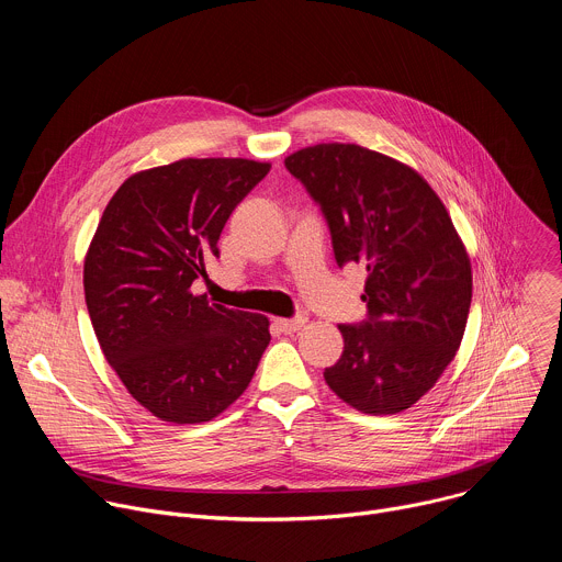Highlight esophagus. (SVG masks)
Listing matches in <instances>:
<instances>
[{
	"mask_svg": "<svg viewBox=\"0 0 562 562\" xmlns=\"http://www.w3.org/2000/svg\"><path fill=\"white\" fill-rule=\"evenodd\" d=\"M306 325V317L304 315H295V317H278L276 319V327L282 334H295Z\"/></svg>",
	"mask_w": 562,
	"mask_h": 562,
	"instance_id": "esophagus-1",
	"label": "esophagus"
}]
</instances>
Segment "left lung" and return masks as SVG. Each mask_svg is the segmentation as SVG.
<instances>
[{
    "mask_svg": "<svg viewBox=\"0 0 562 562\" xmlns=\"http://www.w3.org/2000/svg\"><path fill=\"white\" fill-rule=\"evenodd\" d=\"M323 211L338 267H367V317L338 325L325 369L362 414L409 409L453 360L471 306V265L434 189L409 167L358 144H315L284 159Z\"/></svg>",
    "mask_w": 562,
    "mask_h": 562,
    "instance_id": "8db88e82",
    "label": "left lung"
}]
</instances>
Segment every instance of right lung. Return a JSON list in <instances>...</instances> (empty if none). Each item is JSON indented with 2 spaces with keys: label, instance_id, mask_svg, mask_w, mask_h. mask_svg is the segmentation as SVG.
<instances>
[{
  "label": "right lung",
  "instance_id": "right-lung-1",
  "mask_svg": "<svg viewBox=\"0 0 562 562\" xmlns=\"http://www.w3.org/2000/svg\"><path fill=\"white\" fill-rule=\"evenodd\" d=\"M271 165L180 159L131 176L104 209L85 295L104 358L153 416L206 423L245 393L271 340L269 319L195 293L217 239Z\"/></svg>",
  "mask_w": 562,
  "mask_h": 562
}]
</instances>
